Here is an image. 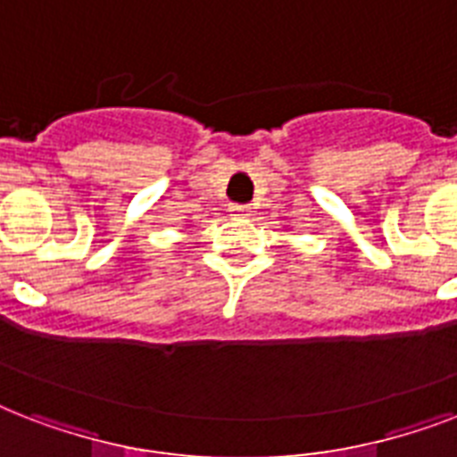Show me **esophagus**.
<instances>
[{
  "instance_id": "obj_1",
  "label": "esophagus",
  "mask_w": 457,
  "mask_h": 457,
  "mask_svg": "<svg viewBox=\"0 0 457 457\" xmlns=\"http://www.w3.org/2000/svg\"><path fill=\"white\" fill-rule=\"evenodd\" d=\"M229 213L237 215V218H249L251 206H246V204H232V206H229Z\"/></svg>"
}]
</instances>
